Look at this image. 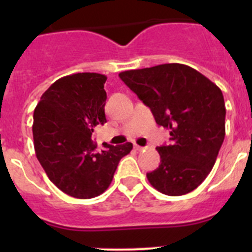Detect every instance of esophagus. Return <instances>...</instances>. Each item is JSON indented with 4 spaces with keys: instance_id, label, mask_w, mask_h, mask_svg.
Listing matches in <instances>:
<instances>
[{
    "instance_id": "1",
    "label": "esophagus",
    "mask_w": 252,
    "mask_h": 252,
    "mask_svg": "<svg viewBox=\"0 0 252 252\" xmlns=\"http://www.w3.org/2000/svg\"><path fill=\"white\" fill-rule=\"evenodd\" d=\"M133 149H135V150H136V151H141L144 148H142V146H139V145H136V144H135V145H133Z\"/></svg>"
}]
</instances>
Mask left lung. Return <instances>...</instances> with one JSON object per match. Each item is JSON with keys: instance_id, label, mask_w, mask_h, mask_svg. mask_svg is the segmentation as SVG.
Returning <instances> with one entry per match:
<instances>
[{"instance_id": "1", "label": "left lung", "mask_w": 252, "mask_h": 252, "mask_svg": "<svg viewBox=\"0 0 252 252\" xmlns=\"http://www.w3.org/2000/svg\"><path fill=\"white\" fill-rule=\"evenodd\" d=\"M126 86L170 130V144L157 148L160 165L146 177L166 195L192 192L211 173L224 139L222 91L184 64L171 63L120 73Z\"/></svg>"}]
</instances>
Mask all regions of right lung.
Masks as SVG:
<instances>
[{
	"instance_id": "add662e5",
	"label": "right lung",
	"mask_w": 252,
	"mask_h": 252,
	"mask_svg": "<svg viewBox=\"0 0 252 252\" xmlns=\"http://www.w3.org/2000/svg\"><path fill=\"white\" fill-rule=\"evenodd\" d=\"M107 77L98 73L65 75L51 84L35 107L34 148L50 182L70 197L90 199L112 182L120 160L132 144L97 150L91 139L97 125L106 124L103 90Z\"/></svg>"
}]
</instances>
